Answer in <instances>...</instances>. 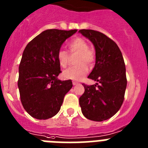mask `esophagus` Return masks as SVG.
Instances as JSON below:
<instances>
[{
  "label": "esophagus",
  "mask_w": 148,
  "mask_h": 148,
  "mask_svg": "<svg viewBox=\"0 0 148 148\" xmlns=\"http://www.w3.org/2000/svg\"><path fill=\"white\" fill-rule=\"evenodd\" d=\"M78 84V83L77 82H73V85H77Z\"/></svg>",
  "instance_id": "34e87169"
}]
</instances>
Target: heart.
<instances>
[{
	"label": "heart",
	"instance_id": "obj_1",
	"mask_svg": "<svg viewBox=\"0 0 148 148\" xmlns=\"http://www.w3.org/2000/svg\"><path fill=\"white\" fill-rule=\"evenodd\" d=\"M70 53H78L75 63L77 65L68 68L63 72V77L66 79L80 80L88 72L87 66L93 65L95 61V53L89 48L87 42L82 38H75L68 43ZM69 54L64 49H59L57 53V60L61 67H66L69 63Z\"/></svg>",
	"mask_w": 148,
	"mask_h": 148
}]
</instances>
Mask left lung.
I'll list each match as a JSON object with an SVG mask.
<instances>
[{"mask_svg": "<svg viewBox=\"0 0 148 148\" xmlns=\"http://www.w3.org/2000/svg\"><path fill=\"white\" fill-rule=\"evenodd\" d=\"M79 32L91 40L95 49V64L87 78L95 84H82L84 92L79 98L86 118L102 121L114 116L121 108L127 87L125 61L118 45L107 35L92 29Z\"/></svg>", "mask_w": 148, "mask_h": 148, "instance_id": "8db88e82", "label": "left lung"}]
</instances>
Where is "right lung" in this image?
Returning a JSON list of instances; mask_svg holds the SVG:
<instances>
[{
	"label": "right lung",
	"mask_w": 148,
	"mask_h": 148,
	"mask_svg": "<svg viewBox=\"0 0 148 148\" xmlns=\"http://www.w3.org/2000/svg\"><path fill=\"white\" fill-rule=\"evenodd\" d=\"M77 29L44 31L28 43L19 65L18 86L21 101L27 113L37 119H47L58 113L71 80H58L61 66L57 53Z\"/></svg>",
	"instance_id": "1"
}]
</instances>
